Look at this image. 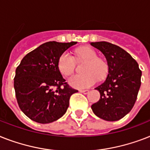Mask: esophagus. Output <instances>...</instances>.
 <instances>
[{"instance_id": "34e87169", "label": "esophagus", "mask_w": 150, "mask_h": 150, "mask_svg": "<svg viewBox=\"0 0 150 150\" xmlns=\"http://www.w3.org/2000/svg\"><path fill=\"white\" fill-rule=\"evenodd\" d=\"M88 92H89V90H88V89L80 90V92L83 93V94H88Z\"/></svg>"}]
</instances>
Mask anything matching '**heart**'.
Here are the masks:
<instances>
[{
    "label": "heart",
    "mask_w": 150,
    "mask_h": 150,
    "mask_svg": "<svg viewBox=\"0 0 150 150\" xmlns=\"http://www.w3.org/2000/svg\"><path fill=\"white\" fill-rule=\"evenodd\" d=\"M78 59L86 61L84 65V74L73 75L69 80V83L76 88H85L94 85L98 78H103L106 75L108 67L106 63L101 58L94 49L90 47H81L75 51ZM58 69L61 74L69 77L74 72L75 69V59L69 52L61 54L58 60Z\"/></svg>",
    "instance_id": "heart-1"
}]
</instances>
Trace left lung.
Returning <instances> with one entry per match:
<instances>
[{"instance_id":"left-lung-1","label":"left lung","mask_w":150,"mask_h":150,"mask_svg":"<svg viewBox=\"0 0 150 150\" xmlns=\"http://www.w3.org/2000/svg\"><path fill=\"white\" fill-rule=\"evenodd\" d=\"M91 45L103 52L109 67L105 81L96 88L100 98L92 105V109L101 119L117 121L134 106L142 71L136 61L122 47L106 41L91 42Z\"/></svg>"}]
</instances>
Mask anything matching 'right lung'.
<instances>
[{
  "label": "right lung",
  "instance_id": "add662e5",
  "mask_svg": "<svg viewBox=\"0 0 150 150\" xmlns=\"http://www.w3.org/2000/svg\"><path fill=\"white\" fill-rule=\"evenodd\" d=\"M76 43H44L24 56L17 67L16 98L21 110L33 121L50 123L66 112L70 97L78 90L65 82L58 69V60Z\"/></svg>",
  "mask_w": 150,
  "mask_h": 150
}]
</instances>
